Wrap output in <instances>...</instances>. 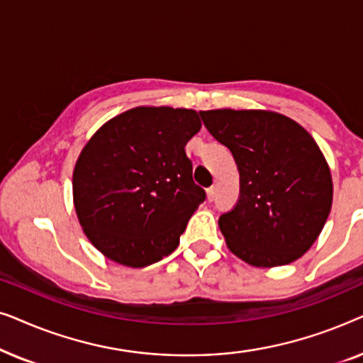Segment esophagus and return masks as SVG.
<instances>
[{
  "instance_id": "obj_1",
  "label": "esophagus",
  "mask_w": 363,
  "mask_h": 363,
  "mask_svg": "<svg viewBox=\"0 0 363 363\" xmlns=\"http://www.w3.org/2000/svg\"><path fill=\"white\" fill-rule=\"evenodd\" d=\"M215 196H216V186H210L206 190V198H208V201H213L215 200Z\"/></svg>"
}]
</instances>
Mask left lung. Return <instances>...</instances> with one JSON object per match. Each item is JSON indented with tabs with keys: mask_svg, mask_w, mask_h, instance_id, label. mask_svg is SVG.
I'll return each instance as SVG.
<instances>
[{
	"mask_svg": "<svg viewBox=\"0 0 363 363\" xmlns=\"http://www.w3.org/2000/svg\"><path fill=\"white\" fill-rule=\"evenodd\" d=\"M200 113L240 172V200L218 221L228 250L255 267L299 259L319 238L334 196L319 145L304 127L277 112Z\"/></svg>",
	"mask_w": 363,
	"mask_h": 363,
	"instance_id": "1",
	"label": "left lung"
}]
</instances>
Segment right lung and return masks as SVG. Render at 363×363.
I'll list each match as a JSON object with an SVG mask.
<instances>
[{"label":"right lung","mask_w":363,"mask_h":363,"mask_svg":"<svg viewBox=\"0 0 363 363\" xmlns=\"http://www.w3.org/2000/svg\"><path fill=\"white\" fill-rule=\"evenodd\" d=\"M193 108L140 106L107 121L79 153L72 198L87 240L127 267L172 255L205 190L185 145L200 132Z\"/></svg>","instance_id":"add662e5"}]
</instances>
